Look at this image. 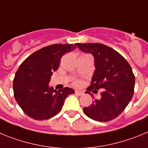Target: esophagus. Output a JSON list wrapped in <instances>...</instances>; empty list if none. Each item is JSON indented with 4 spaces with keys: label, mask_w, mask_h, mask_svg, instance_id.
<instances>
[{
    "label": "esophagus",
    "mask_w": 148,
    "mask_h": 148,
    "mask_svg": "<svg viewBox=\"0 0 148 148\" xmlns=\"http://www.w3.org/2000/svg\"><path fill=\"white\" fill-rule=\"evenodd\" d=\"M75 94L78 96H82L84 93L82 91H80V90H75Z\"/></svg>",
    "instance_id": "obj_1"
}]
</instances>
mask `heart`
I'll return each mask as SVG.
<instances>
[{
	"instance_id": "heart-1",
	"label": "heart",
	"mask_w": 148,
	"mask_h": 148,
	"mask_svg": "<svg viewBox=\"0 0 148 148\" xmlns=\"http://www.w3.org/2000/svg\"><path fill=\"white\" fill-rule=\"evenodd\" d=\"M74 84H75L76 86H79V85L81 84V82L79 80H77L75 82H74Z\"/></svg>"
}]
</instances>
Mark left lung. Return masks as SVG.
<instances>
[{
    "instance_id": "8db88e82",
    "label": "left lung",
    "mask_w": 148,
    "mask_h": 148,
    "mask_svg": "<svg viewBox=\"0 0 148 148\" xmlns=\"http://www.w3.org/2000/svg\"><path fill=\"white\" fill-rule=\"evenodd\" d=\"M85 53H90L94 58L95 71L90 90L103 88L99 99L93 95L92 104L83 108L84 114L99 122H108L123 112L132 99L134 93L135 76L125 58L112 48L102 43H76Z\"/></svg>"
}]
</instances>
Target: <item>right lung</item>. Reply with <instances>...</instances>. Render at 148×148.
Listing matches in <instances>:
<instances>
[{"label": "right lung", "instance_id": "1", "mask_svg": "<svg viewBox=\"0 0 148 148\" xmlns=\"http://www.w3.org/2000/svg\"><path fill=\"white\" fill-rule=\"evenodd\" d=\"M75 49L72 44L51 45L34 52L21 63L13 80V90L26 115L36 120L50 119L60 111L66 97L74 94L72 88L56 90L49 83L62 55Z\"/></svg>", "mask_w": 148, "mask_h": 148}]
</instances>
